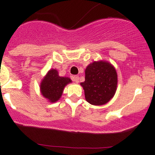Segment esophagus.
<instances>
[{"mask_svg":"<svg viewBox=\"0 0 155 155\" xmlns=\"http://www.w3.org/2000/svg\"><path fill=\"white\" fill-rule=\"evenodd\" d=\"M73 81L76 82V83H78V82H79V77L78 76H73Z\"/></svg>","mask_w":155,"mask_h":155,"instance_id":"obj_1","label":"esophagus"}]
</instances>
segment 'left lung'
I'll return each instance as SVG.
<instances>
[{
  "label": "left lung",
  "mask_w": 155,
  "mask_h": 155,
  "mask_svg": "<svg viewBox=\"0 0 155 155\" xmlns=\"http://www.w3.org/2000/svg\"><path fill=\"white\" fill-rule=\"evenodd\" d=\"M85 80L81 82L87 102L94 106L107 104L117 90L118 75L115 68L107 61L91 63L85 70Z\"/></svg>",
  "instance_id": "left-lung-1"
}]
</instances>
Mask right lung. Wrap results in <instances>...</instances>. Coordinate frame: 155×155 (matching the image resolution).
<instances>
[{
  "instance_id": "right-lung-1",
  "label": "right lung",
  "mask_w": 155,
  "mask_h": 155,
  "mask_svg": "<svg viewBox=\"0 0 155 155\" xmlns=\"http://www.w3.org/2000/svg\"><path fill=\"white\" fill-rule=\"evenodd\" d=\"M71 82L70 78L60 76L57 70L51 69L40 82V93L49 103H55L61 97L65 86Z\"/></svg>"
}]
</instances>
